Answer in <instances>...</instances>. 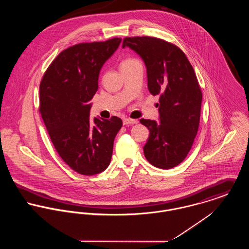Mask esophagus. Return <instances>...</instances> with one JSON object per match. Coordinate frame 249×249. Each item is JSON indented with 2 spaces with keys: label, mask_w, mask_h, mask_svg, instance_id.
I'll return each mask as SVG.
<instances>
[{
  "label": "esophagus",
  "mask_w": 249,
  "mask_h": 249,
  "mask_svg": "<svg viewBox=\"0 0 249 249\" xmlns=\"http://www.w3.org/2000/svg\"><path fill=\"white\" fill-rule=\"evenodd\" d=\"M123 123H124V125H127V124H135L138 123L137 120H132V119H129V118H125L123 120Z\"/></svg>",
  "instance_id": "obj_1"
}]
</instances>
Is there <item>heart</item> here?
<instances>
[{
	"label": "heart",
	"mask_w": 249,
	"mask_h": 249,
	"mask_svg": "<svg viewBox=\"0 0 249 249\" xmlns=\"http://www.w3.org/2000/svg\"><path fill=\"white\" fill-rule=\"evenodd\" d=\"M133 61H135L134 59H130V58H128V59H125V60H124L123 62H122V64H121V66H124V65H128V64H130L131 62H133Z\"/></svg>",
	"instance_id": "1"
}]
</instances>
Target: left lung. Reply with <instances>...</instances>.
<instances>
[{
    "label": "left lung",
    "instance_id": "1",
    "mask_svg": "<svg viewBox=\"0 0 249 249\" xmlns=\"http://www.w3.org/2000/svg\"><path fill=\"white\" fill-rule=\"evenodd\" d=\"M125 47L140 55L146 68L148 91L160 96L159 123L140 120L149 130L144 157L156 168H175L186 158L198 130L202 93L196 75L185 53L165 40L125 37Z\"/></svg>",
    "mask_w": 249,
    "mask_h": 249
}]
</instances>
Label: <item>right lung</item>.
Here are the masks:
<instances>
[{"mask_svg": "<svg viewBox=\"0 0 249 249\" xmlns=\"http://www.w3.org/2000/svg\"><path fill=\"white\" fill-rule=\"evenodd\" d=\"M122 42L80 43L61 52L45 72L39 88L42 119L57 153L74 172L94 176L110 164L120 118L90 120L102 67Z\"/></svg>", "mask_w": 249, "mask_h": 249, "instance_id": "obj_1", "label": "right lung"}]
</instances>
